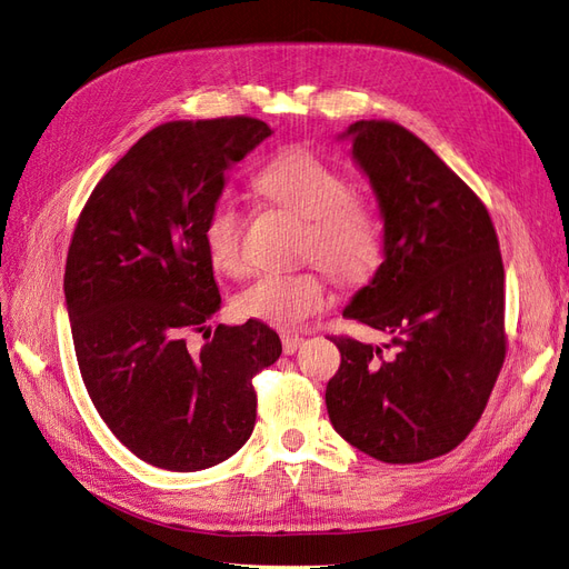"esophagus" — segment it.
I'll return each instance as SVG.
<instances>
[{"label": "esophagus", "instance_id": "1", "mask_svg": "<svg viewBox=\"0 0 569 569\" xmlns=\"http://www.w3.org/2000/svg\"><path fill=\"white\" fill-rule=\"evenodd\" d=\"M301 341H303V337H299L295 332H282V349H284L287 356L297 353V349L301 347Z\"/></svg>", "mask_w": 569, "mask_h": 569}]
</instances>
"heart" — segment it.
<instances>
[{"label":"heart","instance_id":"1","mask_svg":"<svg viewBox=\"0 0 569 569\" xmlns=\"http://www.w3.org/2000/svg\"><path fill=\"white\" fill-rule=\"evenodd\" d=\"M258 194L306 218L301 256L318 258L343 280H360L380 256V226L368 206L353 197L351 182L337 168L301 147L272 157L253 178ZM244 222L230 201H220L206 218L203 247L222 274H242ZM332 303L327 272L316 266L297 272L270 270L239 291L237 308L247 318L274 327H301Z\"/></svg>","mask_w":569,"mask_h":569}]
</instances>
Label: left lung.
Instances as JSON below:
<instances>
[{
	"label": "left lung",
	"mask_w": 569,
	"mask_h": 569,
	"mask_svg": "<svg viewBox=\"0 0 569 569\" xmlns=\"http://www.w3.org/2000/svg\"><path fill=\"white\" fill-rule=\"evenodd\" d=\"M351 142L385 220V258L343 318L391 337L385 349L330 337L332 427L382 462L449 453L485 412L506 358L503 261L485 203L437 153L389 120H358Z\"/></svg>",
	"instance_id": "obj_1"
}]
</instances>
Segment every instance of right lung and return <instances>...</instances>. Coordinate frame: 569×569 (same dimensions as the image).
I'll return each instance as SVG.
<instances>
[{"label": "right lung", "instance_id": "right-lung-1", "mask_svg": "<svg viewBox=\"0 0 569 569\" xmlns=\"http://www.w3.org/2000/svg\"><path fill=\"white\" fill-rule=\"evenodd\" d=\"M272 130L234 116L147 132L78 218L63 295L84 389L118 441L173 472L213 468L253 432V375L282 353L258 320L218 325L203 226L228 170ZM206 331L201 348L188 343Z\"/></svg>", "mask_w": 569, "mask_h": 569}]
</instances>
